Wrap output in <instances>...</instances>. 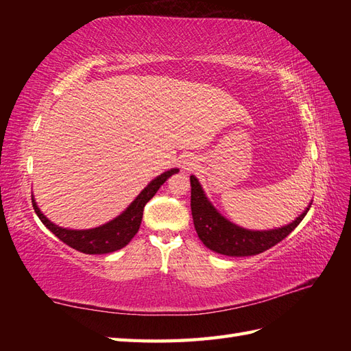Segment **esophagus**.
<instances>
[{"label": "esophagus", "mask_w": 351, "mask_h": 351, "mask_svg": "<svg viewBox=\"0 0 351 351\" xmlns=\"http://www.w3.org/2000/svg\"><path fill=\"white\" fill-rule=\"evenodd\" d=\"M191 166H193V162H191L190 160H185V161H182V169H184V170H190V169H191Z\"/></svg>", "instance_id": "34e87169"}]
</instances>
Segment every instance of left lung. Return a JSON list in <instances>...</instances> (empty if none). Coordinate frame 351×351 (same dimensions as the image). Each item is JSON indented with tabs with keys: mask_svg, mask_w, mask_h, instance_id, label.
<instances>
[{
	"mask_svg": "<svg viewBox=\"0 0 351 351\" xmlns=\"http://www.w3.org/2000/svg\"><path fill=\"white\" fill-rule=\"evenodd\" d=\"M191 214L196 232L208 249L226 256H253L280 243L299 226L309 211L308 205L299 217L288 225L268 230H252L235 225L215 210L199 180L191 175Z\"/></svg>",
	"mask_w": 351,
	"mask_h": 351,
	"instance_id": "1",
	"label": "left lung"
}]
</instances>
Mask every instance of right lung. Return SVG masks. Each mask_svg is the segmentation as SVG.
Masks as SVG:
<instances>
[{
  "mask_svg": "<svg viewBox=\"0 0 351 351\" xmlns=\"http://www.w3.org/2000/svg\"><path fill=\"white\" fill-rule=\"evenodd\" d=\"M178 171H180V169H170L156 176L140 191V195L132 200L122 214L92 229H68L57 226L56 223L45 217V214L36 204L34 196H32V202L37 217L64 244L71 245L72 249L78 252L86 253V255H104V253H111L125 247L132 240L134 235L138 232L141 219H143L145 205L155 196V193L158 191L161 185Z\"/></svg>",
  "mask_w": 351,
  "mask_h": 351,
  "instance_id": "1",
  "label": "right lung"
}]
</instances>
